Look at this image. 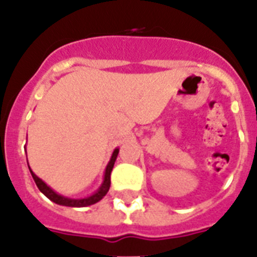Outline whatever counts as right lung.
Wrapping results in <instances>:
<instances>
[{
    "label": "right lung",
    "mask_w": 257,
    "mask_h": 257,
    "mask_svg": "<svg viewBox=\"0 0 257 257\" xmlns=\"http://www.w3.org/2000/svg\"><path fill=\"white\" fill-rule=\"evenodd\" d=\"M117 154H118V148H116L112 153L111 158H109V162L107 163L105 166V170H104V175H103V182L102 184L99 185V188L96 189L92 195L87 196V197H81V198H72V197H66V196H62L60 193H57L56 191L49 187L48 184L45 182H43L42 179L36 176L34 174V171L31 170V167L29 166V170L31 172L32 179L35 180L36 185H38L39 191L42 192L43 195L47 196V197L53 201L55 204L57 205H62V206H72V208H86V206H90V205H94L96 204L98 201H100L105 195H107V192L109 189V185H111V171L113 169V165H115V161L117 158Z\"/></svg>",
    "instance_id": "right-lung-1"
}]
</instances>
